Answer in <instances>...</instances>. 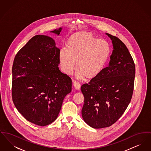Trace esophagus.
Wrapping results in <instances>:
<instances>
[{"instance_id": "obj_1", "label": "esophagus", "mask_w": 151, "mask_h": 151, "mask_svg": "<svg viewBox=\"0 0 151 151\" xmlns=\"http://www.w3.org/2000/svg\"><path fill=\"white\" fill-rule=\"evenodd\" d=\"M73 86H74V88H75V89H76V90H79L80 89V84H79L78 82H77V81H73Z\"/></svg>"}]
</instances>
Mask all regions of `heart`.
<instances>
[{
	"mask_svg": "<svg viewBox=\"0 0 151 151\" xmlns=\"http://www.w3.org/2000/svg\"><path fill=\"white\" fill-rule=\"evenodd\" d=\"M110 53L111 47L107 41L89 32H78L69 38L66 49L60 51L59 62L67 75L72 73L76 63V77L91 80L104 70Z\"/></svg>",
	"mask_w": 151,
	"mask_h": 151,
	"instance_id": "obj_1",
	"label": "heart"
}]
</instances>
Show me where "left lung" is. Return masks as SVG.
I'll list each match as a JSON object with an SVG mask.
<instances>
[{"label": "left lung", "instance_id": "obj_1", "mask_svg": "<svg viewBox=\"0 0 151 151\" xmlns=\"http://www.w3.org/2000/svg\"><path fill=\"white\" fill-rule=\"evenodd\" d=\"M106 35L113 46L109 65L81 87L84 96L82 117L94 129L116 122L129 105L134 91L135 66L129 51L118 38Z\"/></svg>", "mask_w": 151, "mask_h": 151}]
</instances>
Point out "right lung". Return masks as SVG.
<instances>
[{
  "mask_svg": "<svg viewBox=\"0 0 151 151\" xmlns=\"http://www.w3.org/2000/svg\"><path fill=\"white\" fill-rule=\"evenodd\" d=\"M62 28L51 31L59 36ZM60 50L50 37L32 38L16 55L12 66V100L27 121L45 126L57 118L72 80L59 70Z\"/></svg>",
  "mask_w": 151,
  "mask_h": 151,
  "instance_id": "obj_1",
  "label": "right lung"
}]
</instances>
